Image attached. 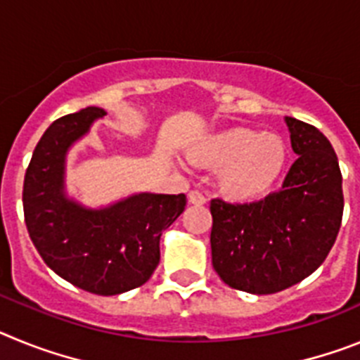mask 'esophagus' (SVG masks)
I'll list each match as a JSON object with an SVG mask.
<instances>
[{
  "label": "esophagus",
  "mask_w": 360,
  "mask_h": 360,
  "mask_svg": "<svg viewBox=\"0 0 360 360\" xmlns=\"http://www.w3.org/2000/svg\"><path fill=\"white\" fill-rule=\"evenodd\" d=\"M187 200H189L191 205H203V203L207 202L205 196H203L202 193H198V191H191L189 195H187Z\"/></svg>",
  "instance_id": "1"
}]
</instances>
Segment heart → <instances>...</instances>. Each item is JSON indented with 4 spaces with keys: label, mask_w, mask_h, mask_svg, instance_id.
Listing matches in <instances>:
<instances>
[{
    "label": "heart",
    "mask_w": 360,
    "mask_h": 360,
    "mask_svg": "<svg viewBox=\"0 0 360 360\" xmlns=\"http://www.w3.org/2000/svg\"><path fill=\"white\" fill-rule=\"evenodd\" d=\"M187 153L196 164L216 167V189L236 203L263 198L278 184L288 160V148L281 136L250 128L203 135Z\"/></svg>",
    "instance_id": "heart-1"
}]
</instances>
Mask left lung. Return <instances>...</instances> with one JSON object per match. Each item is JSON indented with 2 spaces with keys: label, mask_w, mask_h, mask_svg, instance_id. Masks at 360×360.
I'll use <instances>...</instances> for the list:
<instances>
[{
  "label": "left lung",
  "mask_w": 360,
  "mask_h": 360,
  "mask_svg": "<svg viewBox=\"0 0 360 360\" xmlns=\"http://www.w3.org/2000/svg\"><path fill=\"white\" fill-rule=\"evenodd\" d=\"M297 160L283 187L259 202L212 200V266L229 287L276 294L319 269L342 219V176L317 128L285 117Z\"/></svg>",
  "instance_id": "8db88e82"
}]
</instances>
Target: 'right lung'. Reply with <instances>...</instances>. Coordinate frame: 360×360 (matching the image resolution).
<instances>
[{"mask_svg":"<svg viewBox=\"0 0 360 360\" xmlns=\"http://www.w3.org/2000/svg\"><path fill=\"white\" fill-rule=\"evenodd\" d=\"M103 108L61 117L37 142L25 174L23 209L28 234L59 278L97 295L141 287L160 262V236L186 209V195L131 193L91 207L66 189V160Z\"/></svg>","mask_w":360,"mask_h":360,"instance_id":"1","label":"right lung"}]
</instances>
